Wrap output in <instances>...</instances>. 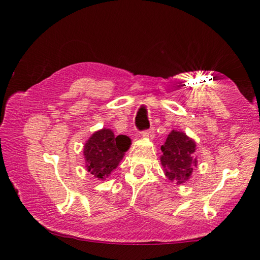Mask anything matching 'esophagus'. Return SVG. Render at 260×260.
Returning a JSON list of instances; mask_svg holds the SVG:
<instances>
[{"mask_svg":"<svg viewBox=\"0 0 260 260\" xmlns=\"http://www.w3.org/2000/svg\"><path fill=\"white\" fill-rule=\"evenodd\" d=\"M142 136L143 138H151L152 136V132H151V129H148V131H143L142 132Z\"/></svg>","mask_w":260,"mask_h":260,"instance_id":"1","label":"esophagus"}]
</instances>
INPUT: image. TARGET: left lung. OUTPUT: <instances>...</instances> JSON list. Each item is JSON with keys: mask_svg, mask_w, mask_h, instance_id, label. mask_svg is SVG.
<instances>
[{"mask_svg": "<svg viewBox=\"0 0 260 260\" xmlns=\"http://www.w3.org/2000/svg\"><path fill=\"white\" fill-rule=\"evenodd\" d=\"M160 162L167 179L181 184L191 177L193 167L197 166L195 155L196 143L183 132L172 131L161 146Z\"/></svg>", "mask_w": 260, "mask_h": 260, "instance_id": "left-lung-1", "label": "left lung"}]
</instances>
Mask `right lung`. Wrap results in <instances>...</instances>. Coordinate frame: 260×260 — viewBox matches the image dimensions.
I'll use <instances>...</instances> for the list:
<instances>
[{
  "mask_svg": "<svg viewBox=\"0 0 260 260\" xmlns=\"http://www.w3.org/2000/svg\"><path fill=\"white\" fill-rule=\"evenodd\" d=\"M129 147L128 136H116L108 128L95 132L83 147L87 171L99 180H104L119 165Z\"/></svg>",
  "mask_w": 260,
  "mask_h": 260,
  "instance_id": "1",
  "label": "right lung"
}]
</instances>
